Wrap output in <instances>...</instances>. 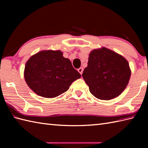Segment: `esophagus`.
Instances as JSON below:
<instances>
[{
    "instance_id": "1",
    "label": "esophagus",
    "mask_w": 148,
    "mask_h": 148,
    "mask_svg": "<svg viewBox=\"0 0 148 148\" xmlns=\"http://www.w3.org/2000/svg\"><path fill=\"white\" fill-rule=\"evenodd\" d=\"M77 71H78V72H79L81 74H82L83 72V67H80V68L78 69Z\"/></svg>"
}]
</instances>
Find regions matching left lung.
Returning a JSON list of instances; mask_svg holds the SVG:
<instances>
[{
  "mask_svg": "<svg viewBox=\"0 0 148 148\" xmlns=\"http://www.w3.org/2000/svg\"><path fill=\"white\" fill-rule=\"evenodd\" d=\"M131 71L123 56L103 47L90 52L82 76L90 93L100 100H111L123 92Z\"/></svg>",
  "mask_w": 148,
  "mask_h": 148,
  "instance_id": "1",
  "label": "left lung"
}]
</instances>
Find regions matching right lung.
Segmentation results:
<instances>
[{
  "label": "right lung",
  "instance_id": "1",
  "mask_svg": "<svg viewBox=\"0 0 148 148\" xmlns=\"http://www.w3.org/2000/svg\"><path fill=\"white\" fill-rule=\"evenodd\" d=\"M28 86L37 95L54 98L67 91L81 74L60 50L38 52L28 60L24 71Z\"/></svg>",
  "mask_w": 148,
  "mask_h": 148
}]
</instances>
